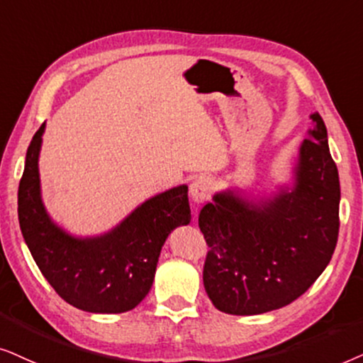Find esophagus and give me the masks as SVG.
<instances>
[{
    "instance_id": "obj_1",
    "label": "esophagus",
    "mask_w": 363,
    "mask_h": 363,
    "mask_svg": "<svg viewBox=\"0 0 363 363\" xmlns=\"http://www.w3.org/2000/svg\"><path fill=\"white\" fill-rule=\"evenodd\" d=\"M212 189H214V181L209 176H199L192 181V184L189 187V194L191 199L197 202H204L211 197Z\"/></svg>"
}]
</instances>
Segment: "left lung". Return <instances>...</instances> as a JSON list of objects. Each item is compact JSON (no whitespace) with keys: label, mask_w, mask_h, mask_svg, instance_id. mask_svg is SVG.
Wrapping results in <instances>:
<instances>
[{"label":"left lung","mask_w":363,"mask_h":363,"mask_svg":"<svg viewBox=\"0 0 363 363\" xmlns=\"http://www.w3.org/2000/svg\"><path fill=\"white\" fill-rule=\"evenodd\" d=\"M303 139L296 184L272 199L244 201L227 191L202 207L207 250L204 287L216 308L257 315L296 301L330 262L339 238V171L317 113Z\"/></svg>","instance_id":"left-lung-1"}]
</instances>
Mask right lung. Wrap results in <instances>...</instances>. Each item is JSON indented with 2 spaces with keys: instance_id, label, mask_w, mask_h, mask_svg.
I'll return each instance as SVG.
<instances>
[{
  "instance_id": "1",
  "label": "right lung",
  "mask_w": 363,
  "mask_h": 363,
  "mask_svg": "<svg viewBox=\"0 0 363 363\" xmlns=\"http://www.w3.org/2000/svg\"><path fill=\"white\" fill-rule=\"evenodd\" d=\"M45 124L26 152L18 189V219L24 242L57 296L93 313H121L151 291L159 254L174 227L189 224L187 186L139 206L108 234L76 239L46 214L40 192L38 156Z\"/></svg>"
}]
</instances>
